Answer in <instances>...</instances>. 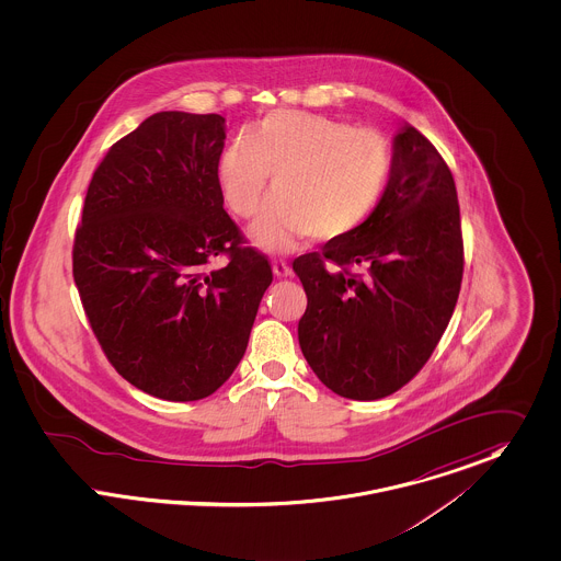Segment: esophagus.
Instances as JSON below:
<instances>
[{"mask_svg": "<svg viewBox=\"0 0 561 561\" xmlns=\"http://www.w3.org/2000/svg\"><path fill=\"white\" fill-rule=\"evenodd\" d=\"M290 273H293V268H290V264L286 260H282V257L273 260V275L275 277H288Z\"/></svg>", "mask_w": 561, "mask_h": 561, "instance_id": "1", "label": "esophagus"}]
</instances>
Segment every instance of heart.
Masks as SVG:
<instances>
[{
	"label": "heart",
	"instance_id": "obj_1",
	"mask_svg": "<svg viewBox=\"0 0 561 561\" xmlns=\"http://www.w3.org/2000/svg\"><path fill=\"white\" fill-rule=\"evenodd\" d=\"M234 139L217 179L228 208L250 217L273 172L277 193L251 226L271 250L297 237L335 241L359 230L380 204L391 176V146L374 133L308 112H273Z\"/></svg>",
	"mask_w": 561,
	"mask_h": 561
}]
</instances>
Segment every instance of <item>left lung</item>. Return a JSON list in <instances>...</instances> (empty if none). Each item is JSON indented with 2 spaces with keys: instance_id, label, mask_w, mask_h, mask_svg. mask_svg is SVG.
<instances>
[{
  "instance_id": "1",
  "label": "left lung",
  "mask_w": 561,
  "mask_h": 561,
  "mask_svg": "<svg viewBox=\"0 0 561 561\" xmlns=\"http://www.w3.org/2000/svg\"><path fill=\"white\" fill-rule=\"evenodd\" d=\"M462 264L451 172L415 126H400L370 219L293 262L308 295L299 344L313 374L351 400L398 391L431 359L456 308Z\"/></svg>"
}]
</instances>
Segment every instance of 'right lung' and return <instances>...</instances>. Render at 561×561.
Masks as SVG:
<instances>
[{
    "label": "right lung",
    "mask_w": 561,
    "mask_h": 561,
    "mask_svg": "<svg viewBox=\"0 0 561 561\" xmlns=\"http://www.w3.org/2000/svg\"><path fill=\"white\" fill-rule=\"evenodd\" d=\"M219 114L159 112L96 168L75 234L72 275L112 366L170 402L215 393L250 342L268 260L230 215L217 168ZM217 254L229 264L208 270Z\"/></svg>",
    "instance_id": "obj_1"
}]
</instances>
